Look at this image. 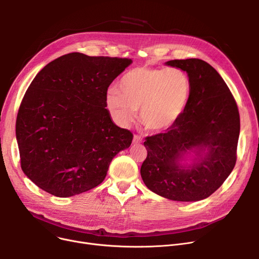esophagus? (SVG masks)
Masks as SVG:
<instances>
[{"instance_id": "obj_1", "label": "esophagus", "mask_w": 259, "mask_h": 259, "mask_svg": "<svg viewBox=\"0 0 259 259\" xmlns=\"http://www.w3.org/2000/svg\"><path fill=\"white\" fill-rule=\"evenodd\" d=\"M142 141H143L142 138L139 137V135H137V134H135L133 137V143L134 144H140V143H142Z\"/></svg>"}]
</instances>
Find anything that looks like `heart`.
<instances>
[{"mask_svg": "<svg viewBox=\"0 0 259 259\" xmlns=\"http://www.w3.org/2000/svg\"><path fill=\"white\" fill-rule=\"evenodd\" d=\"M120 92L110 89L106 106L119 124H127L141 109L143 126L162 131L179 119L191 94L187 73L179 68L139 67L120 79Z\"/></svg>", "mask_w": 259, "mask_h": 259, "instance_id": "1", "label": "heart"}]
</instances>
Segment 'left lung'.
Listing matches in <instances>:
<instances>
[{
    "label": "left lung",
    "instance_id": "8db88e82",
    "mask_svg": "<svg viewBox=\"0 0 259 259\" xmlns=\"http://www.w3.org/2000/svg\"><path fill=\"white\" fill-rule=\"evenodd\" d=\"M166 65L188 73L191 94L166 132L145 139L148 154L141 175L148 189L162 197L197 201L214 193L236 164L238 108L223 77L207 62L172 60ZM193 148L199 157L192 165L182 166L178 161Z\"/></svg>",
    "mask_w": 259,
    "mask_h": 259
}]
</instances>
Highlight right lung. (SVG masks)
Segmentation results:
<instances>
[{
    "instance_id": "right-lung-1",
    "label": "right lung",
    "mask_w": 259,
    "mask_h": 259,
    "mask_svg": "<svg viewBox=\"0 0 259 259\" xmlns=\"http://www.w3.org/2000/svg\"><path fill=\"white\" fill-rule=\"evenodd\" d=\"M131 59L65 54L46 65L27 89L17 116L21 168L58 197L99 186L133 134L106 109L108 87Z\"/></svg>"
}]
</instances>
